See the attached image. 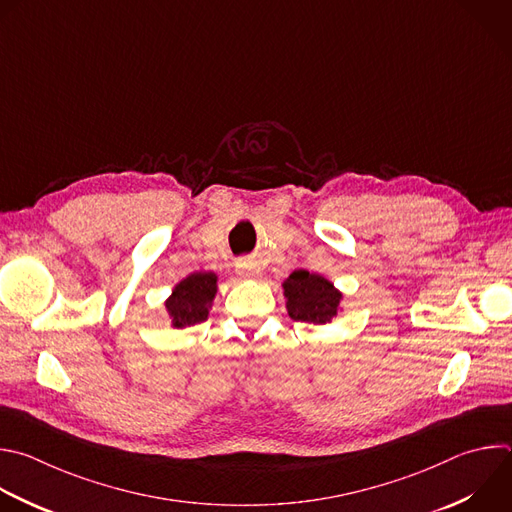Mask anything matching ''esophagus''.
<instances>
[{"mask_svg":"<svg viewBox=\"0 0 512 512\" xmlns=\"http://www.w3.org/2000/svg\"><path fill=\"white\" fill-rule=\"evenodd\" d=\"M237 271H239V275H243V277H257V275H259V269H257L251 261H239V263H237Z\"/></svg>","mask_w":512,"mask_h":512,"instance_id":"1","label":"esophagus"}]
</instances>
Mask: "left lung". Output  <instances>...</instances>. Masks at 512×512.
I'll list each match as a JSON object with an SVG mask.
<instances>
[{
  "instance_id": "1",
  "label": "left lung",
  "mask_w": 512,
  "mask_h": 512,
  "mask_svg": "<svg viewBox=\"0 0 512 512\" xmlns=\"http://www.w3.org/2000/svg\"><path fill=\"white\" fill-rule=\"evenodd\" d=\"M283 289L287 297V313L295 321L327 323L337 315L342 293L321 275L297 269L287 277Z\"/></svg>"
}]
</instances>
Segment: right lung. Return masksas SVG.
<instances>
[{
  "label": "right lung",
  "mask_w": 512,
  "mask_h": 512,
  "mask_svg": "<svg viewBox=\"0 0 512 512\" xmlns=\"http://www.w3.org/2000/svg\"><path fill=\"white\" fill-rule=\"evenodd\" d=\"M217 293V275L211 271H197L183 279L173 297L166 301V309L173 317L175 327H191L207 321L209 305Z\"/></svg>",
  "instance_id": "right-lung-1"
}]
</instances>
